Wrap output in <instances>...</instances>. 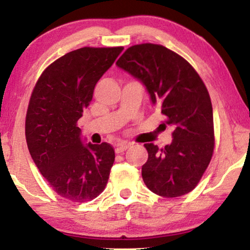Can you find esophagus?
<instances>
[{
	"instance_id": "34e87169",
	"label": "esophagus",
	"mask_w": 250,
	"mask_h": 250,
	"mask_svg": "<svg viewBox=\"0 0 250 250\" xmlns=\"http://www.w3.org/2000/svg\"><path fill=\"white\" fill-rule=\"evenodd\" d=\"M129 146H131V143H128V142H119V143H117V146H116V153L124 152Z\"/></svg>"
}]
</instances>
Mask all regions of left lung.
Segmentation results:
<instances>
[{"mask_svg": "<svg viewBox=\"0 0 250 250\" xmlns=\"http://www.w3.org/2000/svg\"><path fill=\"white\" fill-rule=\"evenodd\" d=\"M116 64L140 81L153 105L173 128L172 142L159 149L146 143L148 160L142 179L150 191L166 198L192 191L214 151L213 107L204 82L179 54L158 44L128 47Z\"/></svg>", "mask_w": 250, "mask_h": 250, "instance_id": "1", "label": "left lung"}]
</instances>
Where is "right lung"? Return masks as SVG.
<instances>
[{
  "label": "right lung",
  "instance_id": "1",
  "mask_svg": "<svg viewBox=\"0 0 250 250\" xmlns=\"http://www.w3.org/2000/svg\"><path fill=\"white\" fill-rule=\"evenodd\" d=\"M123 51L82 47L57 59L34 87L26 115V140L41 174L59 196L74 203L97 198L115 162L109 143L82 139L77 121L90 105L98 81Z\"/></svg>",
  "mask_w": 250,
  "mask_h": 250
}]
</instances>
